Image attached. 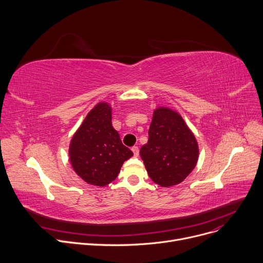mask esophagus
Instances as JSON below:
<instances>
[{
    "label": "esophagus",
    "instance_id": "obj_1",
    "mask_svg": "<svg viewBox=\"0 0 263 263\" xmlns=\"http://www.w3.org/2000/svg\"><path fill=\"white\" fill-rule=\"evenodd\" d=\"M131 150H132V152H133L134 156H138V154H139V149H138V147L134 146V147H132Z\"/></svg>",
    "mask_w": 263,
    "mask_h": 263
}]
</instances>
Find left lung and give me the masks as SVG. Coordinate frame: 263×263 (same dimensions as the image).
Listing matches in <instances>:
<instances>
[{
	"mask_svg": "<svg viewBox=\"0 0 263 263\" xmlns=\"http://www.w3.org/2000/svg\"><path fill=\"white\" fill-rule=\"evenodd\" d=\"M148 134L139 154L150 179L163 187L183 182L198 163L199 146L182 116L166 107L156 108Z\"/></svg>",
	"mask_w": 263,
	"mask_h": 263,
	"instance_id": "1",
	"label": "left lung"
}]
</instances>
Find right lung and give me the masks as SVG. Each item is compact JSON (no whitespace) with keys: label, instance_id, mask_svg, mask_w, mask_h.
Wrapping results in <instances>:
<instances>
[{"label":"right lung","instance_id":"right-lung-1","mask_svg":"<svg viewBox=\"0 0 263 263\" xmlns=\"http://www.w3.org/2000/svg\"><path fill=\"white\" fill-rule=\"evenodd\" d=\"M68 155L74 171L87 184L102 187L117 178L133 152L112 126L109 103L101 101L87 113L72 137Z\"/></svg>","mask_w":263,"mask_h":263}]
</instances>
